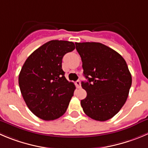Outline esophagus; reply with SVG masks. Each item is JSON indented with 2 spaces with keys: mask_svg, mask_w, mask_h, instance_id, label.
<instances>
[{
  "mask_svg": "<svg viewBox=\"0 0 148 148\" xmlns=\"http://www.w3.org/2000/svg\"><path fill=\"white\" fill-rule=\"evenodd\" d=\"M75 84H76L77 88H81V81H77L76 82H75Z\"/></svg>",
  "mask_w": 148,
  "mask_h": 148,
  "instance_id": "esophagus-1",
  "label": "esophagus"
}]
</instances>
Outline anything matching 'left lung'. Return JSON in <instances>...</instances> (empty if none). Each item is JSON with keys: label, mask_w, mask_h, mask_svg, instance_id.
I'll return each mask as SVG.
<instances>
[{"label": "left lung", "mask_w": 148, "mask_h": 148, "mask_svg": "<svg viewBox=\"0 0 148 148\" xmlns=\"http://www.w3.org/2000/svg\"><path fill=\"white\" fill-rule=\"evenodd\" d=\"M82 60L84 75L88 80L81 86L87 96L81 101L88 117L105 121L119 112L132 86V75L121 55L100 43H75Z\"/></svg>", "instance_id": "left-lung-1"}]
</instances>
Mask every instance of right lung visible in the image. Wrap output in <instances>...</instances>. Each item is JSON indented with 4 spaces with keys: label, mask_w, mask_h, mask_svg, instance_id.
<instances>
[{
    "label": "right lung",
    "mask_w": 148,
    "mask_h": 148,
    "mask_svg": "<svg viewBox=\"0 0 148 148\" xmlns=\"http://www.w3.org/2000/svg\"><path fill=\"white\" fill-rule=\"evenodd\" d=\"M67 40H53L28 57L19 75L23 99L30 111L45 121L55 120L66 112L75 89L64 77L62 60L75 49Z\"/></svg>",
    "instance_id": "1"
}]
</instances>
